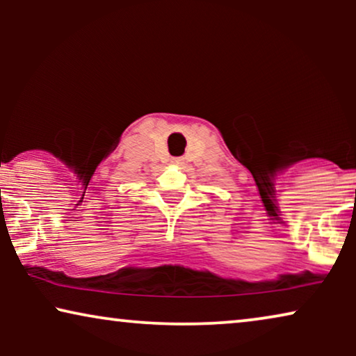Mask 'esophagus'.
I'll list each match as a JSON object with an SVG mask.
<instances>
[{"mask_svg": "<svg viewBox=\"0 0 356 356\" xmlns=\"http://www.w3.org/2000/svg\"><path fill=\"white\" fill-rule=\"evenodd\" d=\"M172 162H173V163H181V159H173Z\"/></svg>", "mask_w": 356, "mask_h": 356, "instance_id": "esophagus-1", "label": "esophagus"}]
</instances>
